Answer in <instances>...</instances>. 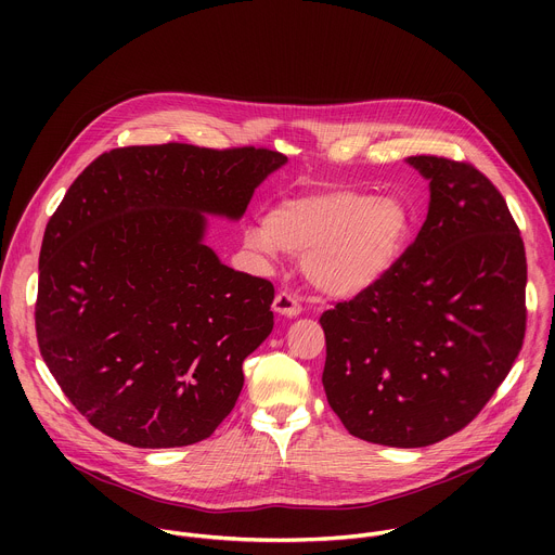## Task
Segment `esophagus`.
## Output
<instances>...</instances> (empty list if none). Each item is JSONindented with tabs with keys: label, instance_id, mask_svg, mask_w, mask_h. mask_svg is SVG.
<instances>
[{
	"label": "esophagus",
	"instance_id": "34e87169",
	"mask_svg": "<svg viewBox=\"0 0 555 555\" xmlns=\"http://www.w3.org/2000/svg\"><path fill=\"white\" fill-rule=\"evenodd\" d=\"M272 309L276 313H281V315H287V319H296V315L302 311L298 298L294 294H289V292H279L274 302H272Z\"/></svg>",
	"mask_w": 555,
	"mask_h": 555
}]
</instances>
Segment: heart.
Here are the masks:
<instances>
[{
	"instance_id": "heart-1",
	"label": "heart",
	"mask_w": 555,
	"mask_h": 555,
	"mask_svg": "<svg viewBox=\"0 0 555 555\" xmlns=\"http://www.w3.org/2000/svg\"><path fill=\"white\" fill-rule=\"evenodd\" d=\"M411 234L413 210L400 195L332 189L281 199L246 230V244L266 255H302L315 289L356 298L398 268Z\"/></svg>"
}]
</instances>
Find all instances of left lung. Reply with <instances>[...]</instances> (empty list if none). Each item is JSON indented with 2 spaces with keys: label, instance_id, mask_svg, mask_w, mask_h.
Listing matches in <instances>:
<instances>
[{
  "label": "left lung",
  "instance_id": "obj_1",
  "mask_svg": "<svg viewBox=\"0 0 555 555\" xmlns=\"http://www.w3.org/2000/svg\"><path fill=\"white\" fill-rule=\"evenodd\" d=\"M430 184L426 221L373 289L321 315L323 386L364 441L422 448L467 426L525 338L527 261L496 186L472 165L406 160Z\"/></svg>",
  "mask_w": 555,
  "mask_h": 555
}]
</instances>
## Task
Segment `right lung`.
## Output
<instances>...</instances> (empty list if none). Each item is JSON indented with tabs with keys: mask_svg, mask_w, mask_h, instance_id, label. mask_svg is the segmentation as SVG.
Returning a JSON list of instances; mask_svg holds the SVG:
<instances>
[{
	"mask_svg": "<svg viewBox=\"0 0 555 555\" xmlns=\"http://www.w3.org/2000/svg\"><path fill=\"white\" fill-rule=\"evenodd\" d=\"M279 151L193 144L103 153L50 217L35 307L41 356L94 428L135 448L197 443L234 409L270 336V281L204 244L242 219Z\"/></svg>",
	"mask_w": 555,
	"mask_h": 555,
	"instance_id": "obj_1",
	"label": "right lung"
}]
</instances>
